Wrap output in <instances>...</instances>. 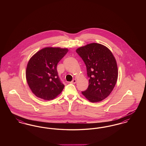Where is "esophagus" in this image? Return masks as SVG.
<instances>
[{
    "mask_svg": "<svg viewBox=\"0 0 146 146\" xmlns=\"http://www.w3.org/2000/svg\"><path fill=\"white\" fill-rule=\"evenodd\" d=\"M76 79H73L71 82H70V83L72 84H75L76 83Z\"/></svg>",
    "mask_w": 146,
    "mask_h": 146,
    "instance_id": "obj_1",
    "label": "esophagus"
}]
</instances>
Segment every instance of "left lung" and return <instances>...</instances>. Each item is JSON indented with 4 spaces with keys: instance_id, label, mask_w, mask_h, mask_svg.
Masks as SVG:
<instances>
[{
    "instance_id": "1",
    "label": "left lung",
    "mask_w": 146,
    "mask_h": 146,
    "mask_svg": "<svg viewBox=\"0 0 146 146\" xmlns=\"http://www.w3.org/2000/svg\"><path fill=\"white\" fill-rule=\"evenodd\" d=\"M85 63L89 78V86L82 94L91 102L108 97L118 79V67L111 50L98 43H91L76 50Z\"/></svg>"
}]
</instances>
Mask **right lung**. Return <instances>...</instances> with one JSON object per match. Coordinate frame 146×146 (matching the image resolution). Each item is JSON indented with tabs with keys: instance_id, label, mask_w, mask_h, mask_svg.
Instances as JSON below:
<instances>
[{
	"instance_id": "add662e5",
	"label": "right lung",
	"mask_w": 146,
	"mask_h": 146,
	"mask_svg": "<svg viewBox=\"0 0 146 146\" xmlns=\"http://www.w3.org/2000/svg\"><path fill=\"white\" fill-rule=\"evenodd\" d=\"M68 51L67 48L47 47L30 58L26 76L29 88L36 97L51 100L61 94L64 85L58 76L57 65Z\"/></svg>"
}]
</instances>
